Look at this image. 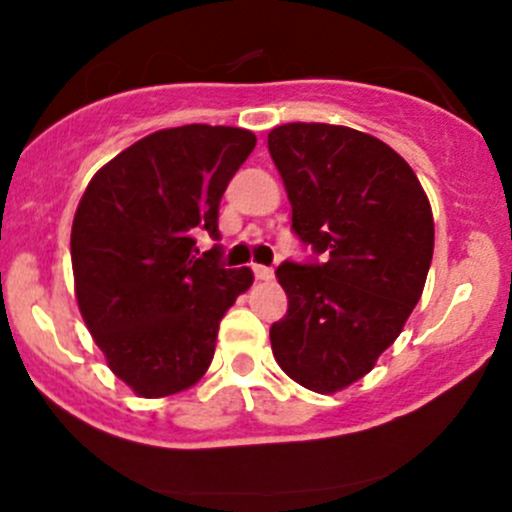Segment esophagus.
Returning a JSON list of instances; mask_svg holds the SVG:
<instances>
[{"mask_svg": "<svg viewBox=\"0 0 512 512\" xmlns=\"http://www.w3.org/2000/svg\"><path fill=\"white\" fill-rule=\"evenodd\" d=\"M252 272H255V280H260V282H270L272 277H275L272 267H265V265H255L252 267Z\"/></svg>", "mask_w": 512, "mask_h": 512, "instance_id": "obj_1", "label": "esophagus"}]
</instances>
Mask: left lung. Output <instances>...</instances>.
<instances>
[{"instance_id": "obj_1", "label": "left lung", "mask_w": 512, "mask_h": 512, "mask_svg": "<svg viewBox=\"0 0 512 512\" xmlns=\"http://www.w3.org/2000/svg\"><path fill=\"white\" fill-rule=\"evenodd\" d=\"M292 230L324 262L277 267L289 307L270 342L289 379L317 394L359 381L421 299L433 213L411 165L369 133L285 123L267 136Z\"/></svg>"}]
</instances>
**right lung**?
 <instances>
[{
  "instance_id": "add662e5",
  "label": "right lung",
  "mask_w": 512,
  "mask_h": 512,
  "mask_svg": "<svg viewBox=\"0 0 512 512\" xmlns=\"http://www.w3.org/2000/svg\"><path fill=\"white\" fill-rule=\"evenodd\" d=\"M232 126L163 128L96 170L71 225L79 312L118 379L143 399H163L203 379L220 319L252 285L250 267L225 270L218 240L227 183L255 148Z\"/></svg>"
}]
</instances>
